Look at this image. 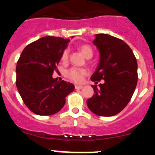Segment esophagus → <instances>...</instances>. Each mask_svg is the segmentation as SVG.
<instances>
[{
    "instance_id": "obj_1",
    "label": "esophagus",
    "mask_w": 155,
    "mask_h": 155,
    "mask_svg": "<svg viewBox=\"0 0 155 155\" xmlns=\"http://www.w3.org/2000/svg\"><path fill=\"white\" fill-rule=\"evenodd\" d=\"M83 87L82 85H75V89L76 90H81Z\"/></svg>"
}]
</instances>
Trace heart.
Instances as JSON below:
<instances>
[{
	"label": "heart",
	"mask_w": 155,
	"mask_h": 155,
	"mask_svg": "<svg viewBox=\"0 0 155 155\" xmlns=\"http://www.w3.org/2000/svg\"><path fill=\"white\" fill-rule=\"evenodd\" d=\"M81 53L86 57V58H91L93 55V50L91 47L88 45H82L79 47ZM68 56H69V51L68 50H65L62 53L61 56V61L65 62L68 60ZM87 74V71L85 69H80V68H71L67 71V77L71 81L76 83H80L83 81L84 77Z\"/></svg>",
	"instance_id": "1"
}]
</instances>
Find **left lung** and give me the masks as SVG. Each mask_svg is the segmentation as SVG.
<instances>
[{
	"label": "left lung",
	"mask_w": 155,
	"mask_h": 155,
	"mask_svg": "<svg viewBox=\"0 0 155 155\" xmlns=\"http://www.w3.org/2000/svg\"><path fill=\"white\" fill-rule=\"evenodd\" d=\"M100 54L99 64L91 80L103 84L91 85L94 94L87 107L100 116H113L127 106L137 84V62L130 47L108 34H96L93 41Z\"/></svg>",
	"instance_id": "8db88e82"
}]
</instances>
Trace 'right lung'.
Returning a JSON list of instances; mask_svg holds the SVG:
<instances>
[{
    "label": "right lung",
    "mask_w": 155,
    "mask_h": 155,
    "mask_svg": "<svg viewBox=\"0 0 155 155\" xmlns=\"http://www.w3.org/2000/svg\"><path fill=\"white\" fill-rule=\"evenodd\" d=\"M69 42V39L45 36L21 52L16 66V86L24 103L35 114L58 113L74 89L73 84L52 77Z\"/></svg>",
    "instance_id": "right-lung-1"
}]
</instances>
